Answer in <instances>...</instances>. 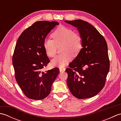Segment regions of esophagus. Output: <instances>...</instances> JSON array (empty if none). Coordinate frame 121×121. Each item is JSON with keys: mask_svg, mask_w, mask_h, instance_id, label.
Listing matches in <instances>:
<instances>
[{"mask_svg": "<svg viewBox=\"0 0 121 121\" xmlns=\"http://www.w3.org/2000/svg\"><path fill=\"white\" fill-rule=\"evenodd\" d=\"M59 70H60V72H62L65 71V68H59Z\"/></svg>", "mask_w": 121, "mask_h": 121, "instance_id": "esophagus-1", "label": "esophagus"}]
</instances>
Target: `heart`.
Instances as JSON below:
<instances>
[{"label":"heart","instance_id":"heart-1","mask_svg":"<svg viewBox=\"0 0 121 121\" xmlns=\"http://www.w3.org/2000/svg\"><path fill=\"white\" fill-rule=\"evenodd\" d=\"M51 36L53 40L47 39L43 42L46 55L49 57H54L58 47L60 46V51L62 52L52 60L53 66L64 67L71 60L72 55L78 56L83 47V38L81 34L65 26L56 28Z\"/></svg>","mask_w":121,"mask_h":121}]
</instances>
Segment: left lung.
<instances>
[{"mask_svg":"<svg viewBox=\"0 0 121 121\" xmlns=\"http://www.w3.org/2000/svg\"><path fill=\"white\" fill-rule=\"evenodd\" d=\"M76 27L83 38V48L69 64L67 85L73 96L86 99L96 96L106 83L110 69L107 43L96 28L82 20L65 21Z\"/></svg>","mask_w":121,"mask_h":121,"instance_id":"1","label":"left lung"}]
</instances>
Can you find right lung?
<instances>
[{"instance_id": "obj_1", "label": "right lung", "mask_w": 121, "mask_h": 121, "mask_svg": "<svg viewBox=\"0 0 121 121\" xmlns=\"http://www.w3.org/2000/svg\"><path fill=\"white\" fill-rule=\"evenodd\" d=\"M57 22L37 21L25 30L18 38L12 57L15 78L28 98L42 100L50 94L59 73L58 68L43 72L50 62L43 48L46 36Z\"/></svg>"}]
</instances>
